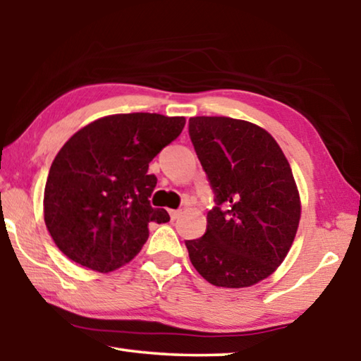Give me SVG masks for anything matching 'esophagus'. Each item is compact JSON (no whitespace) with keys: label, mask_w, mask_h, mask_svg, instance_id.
<instances>
[{"label":"esophagus","mask_w":361,"mask_h":361,"mask_svg":"<svg viewBox=\"0 0 361 361\" xmlns=\"http://www.w3.org/2000/svg\"><path fill=\"white\" fill-rule=\"evenodd\" d=\"M169 213H170V218H172L175 221V219L181 215V210H170Z\"/></svg>","instance_id":"esophagus-1"}]
</instances>
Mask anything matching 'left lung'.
<instances>
[{
    "instance_id": "1",
    "label": "left lung",
    "mask_w": 361,
    "mask_h": 361,
    "mask_svg": "<svg viewBox=\"0 0 361 361\" xmlns=\"http://www.w3.org/2000/svg\"><path fill=\"white\" fill-rule=\"evenodd\" d=\"M189 137L216 194L205 235L186 240L189 259L215 286L258 283L282 264L301 219L290 162L271 133L248 121L195 116Z\"/></svg>"
}]
</instances>
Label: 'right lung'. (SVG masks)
Here are the masks:
<instances>
[{
    "instance_id": "right-lung-1",
    "label": "right lung",
    "mask_w": 361,
    "mask_h": 361,
    "mask_svg": "<svg viewBox=\"0 0 361 361\" xmlns=\"http://www.w3.org/2000/svg\"><path fill=\"white\" fill-rule=\"evenodd\" d=\"M183 116L111 114L84 126L54 159L44 188V223L60 252L108 274L130 262L149 237V223H167L149 195L157 178L149 162L180 135Z\"/></svg>"
}]
</instances>
